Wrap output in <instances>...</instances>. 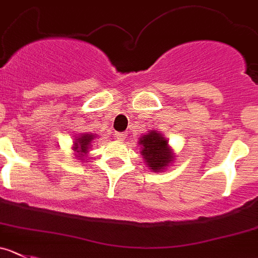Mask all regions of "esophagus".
Returning <instances> with one entry per match:
<instances>
[{"instance_id": "obj_1", "label": "esophagus", "mask_w": 258, "mask_h": 258, "mask_svg": "<svg viewBox=\"0 0 258 258\" xmlns=\"http://www.w3.org/2000/svg\"><path fill=\"white\" fill-rule=\"evenodd\" d=\"M126 132H115V139H117L118 141H123L124 139H126Z\"/></svg>"}]
</instances>
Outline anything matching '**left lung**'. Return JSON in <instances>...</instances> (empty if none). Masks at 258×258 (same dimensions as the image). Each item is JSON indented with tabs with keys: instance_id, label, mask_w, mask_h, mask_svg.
Returning a JSON list of instances; mask_svg holds the SVG:
<instances>
[{
	"instance_id": "obj_1",
	"label": "left lung",
	"mask_w": 258,
	"mask_h": 258,
	"mask_svg": "<svg viewBox=\"0 0 258 258\" xmlns=\"http://www.w3.org/2000/svg\"><path fill=\"white\" fill-rule=\"evenodd\" d=\"M144 163L153 172H163L174 162L173 149L162 132L151 130L139 139Z\"/></svg>"
}]
</instances>
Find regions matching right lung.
Instances as JSON below:
<instances>
[{"label": "right lung", "instance_id": "1", "mask_svg": "<svg viewBox=\"0 0 258 258\" xmlns=\"http://www.w3.org/2000/svg\"><path fill=\"white\" fill-rule=\"evenodd\" d=\"M95 139H98L96 134H80L79 136H75V140L72 143L75 158L81 162H85V158L88 156L89 150L93 146Z\"/></svg>", "mask_w": 258, "mask_h": 258}]
</instances>
